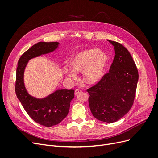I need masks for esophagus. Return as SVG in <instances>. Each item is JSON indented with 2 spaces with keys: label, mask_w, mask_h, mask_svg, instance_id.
Masks as SVG:
<instances>
[{
  "label": "esophagus",
  "mask_w": 158,
  "mask_h": 158,
  "mask_svg": "<svg viewBox=\"0 0 158 158\" xmlns=\"http://www.w3.org/2000/svg\"><path fill=\"white\" fill-rule=\"evenodd\" d=\"M80 93H82V91H81V90H80V89H78L75 90V95H78V94H80Z\"/></svg>",
  "instance_id": "esophagus-1"
}]
</instances>
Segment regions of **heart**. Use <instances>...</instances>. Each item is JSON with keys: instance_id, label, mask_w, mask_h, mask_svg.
I'll list each match as a JSON object with an SVG mask.
<instances>
[{"instance_id": "obj_1", "label": "heart", "mask_w": 158, "mask_h": 158, "mask_svg": "<svg viewBox=\"0 0 158 158\" xmlns=\"http://www.w3.org/2000/svg\"><path fill=\"white\" fill-rule=\"evenodd\" d=\"M108 63V56L97 48L88 49L79 52L71 58L70 65L63 66V73L71 80H76L77 73H83L87 84L98 82L103 77Z\"/></svg>"}]
</instances>
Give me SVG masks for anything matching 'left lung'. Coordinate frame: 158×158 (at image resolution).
<instances>
[{"label": "left lung", "mask_w": 158, "mask_h": 158, "mask_svg": "<svg viewBox=\"0 0 158 158\" xmlns=\"http://www.w3.org/2000/svg\"><path fill=\"white\" fill-rule=\"evenodd\" d=\"M114 57L109 72L87 91L93 116L108 123L116 122L129 111L135 98L138 73L128 51L121 44L107 40Z\"/></svg>", "instance_id": "left-lung-1"}]
</instances>
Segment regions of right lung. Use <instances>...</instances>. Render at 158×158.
I'll use <instances>...</instances> for the list:
<instances>
[{
    "label": "right lung",
    "mask_w": 158,
    "mask_h": 158,
    "mask_svg": "<svg viewBox=\"0 0 158 158\" xmlns=\"http://www.w3.org/2000/svg\"><path fill=\"white\" fill-rule=\"evenodd\" d=\"M59 44V42L37 43L21 56L16 69L15 91L18 99L33 121L47 127L57 125L67 116L74 90L58 89L45 98H37L28 93L23 77L30 60L54 52Z\"/></svg>",
    "instance_id": "right-lung-1"
}]
</instances>
